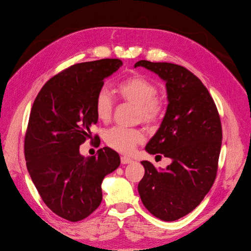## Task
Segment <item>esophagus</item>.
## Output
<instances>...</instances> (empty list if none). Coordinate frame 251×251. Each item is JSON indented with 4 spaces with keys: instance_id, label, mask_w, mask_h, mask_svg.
I'll list each match as a JSON object with an SVG mask.
<instances>
[{
    "instance_id": "34e87169",
    "label": "esophagus",
    "mask_w": 251,
    "mask_h": 251,
    "mask_svg": "<svg viewBox=\"0 0 251 251\" xmlns=\"http://www.w3.org/2000/svg\"><path fill=\"white\" fill-rule=\"evenodd\" d=\"M132 162H133V160L130 159V158H128V157H126V156H122V157H121V163H122V164H130V163H132Z\"/></svg>"
}]
</instances>
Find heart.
<instances>
[{"instance_id": "1", "label": "heart", "mask_w": 251, "mask_h": 251, "mask_svg": "<svg viewBox=\"0 0 251 251\" xmlns=\"http://www.w3.org/2000/svg\"><path fill=\"white\" fill-rule=\"evenodd\" d=\"M158 91L154 81L140 74L123 79L116 87V92L122 100L136 105V118L148 125L159 123L165 114L166 106L157 96ZM94 109L99 120L106 122L111 118L113 99L106 87L98 90L94 99ZM104 140L110 148L123 154H131L137 145L144 142L145 136L137 128L114 127L105 133Z\"/></svg>"}]
</instances>
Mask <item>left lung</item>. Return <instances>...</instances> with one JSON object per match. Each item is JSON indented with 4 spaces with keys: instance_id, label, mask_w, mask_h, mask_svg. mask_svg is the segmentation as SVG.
Segmentation results:
<instances>
[{
    "instance_id": "8db88e82",
    "label": "left lung",
    "mask_w": 251,
    "mask_h": 251,
    "mask_svg": "<svg viewBox=\"0 0 251 251\" xmlns=\"http://www.w3.org/2000/svg\"><path fill=\"white\" fill-rule=\"evenodd\" d=\"M137 66L166 81L167 112L145 149L172 160L165 170L142 161L145 175L138 192L153 216L174 222L194 210L216 180L223 139L221 118L206 87L186 67L148 60L136 62Z\"/></svg>"
}]
</instances>
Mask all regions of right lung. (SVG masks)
Instances as JSON below:
<instances>
[{"label": "right lung", "instance_id": "1", "mask_svg": "<svg viewBox=\"0 0 251 251\" xmlns=\"http://www.w3.org/2000/svg\"><path fill=\"white\" fill-rule=\"evenodd\" d=\"M122 64L105 58L71 65L51 77L32 104L25 136L26 168L47 206L69 222L87 218L99 206L104 176L120 165L118 153L108 147L83 157L79 146L97 123L98 90Z\"/></svg>", "mask_w": 251, "mask_h": 251}]
</instances>
